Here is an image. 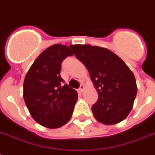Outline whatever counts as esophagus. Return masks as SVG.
I'll return each mask as SVG.
<instances>
[{
    "label": "esophagus",
    "instance_id": "34e87169",
    "mask_svg": "<svg viewBox=\"0 0 155 155\" xmlns=\"http://www.w3.org/2000/svg\"><path fill=\"white\" fill-rule=\"evenodd\" d=\"M84 85L83 84H81L80 85V88H79V92H84Z\"/></svg>",
    "mask_w": 155,
    "mask_h": 155
}]
</instances>
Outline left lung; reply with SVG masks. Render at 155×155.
I'll use <instances>...</instances> for the list:
<instances>
[{
    "mask_svg": "<svg viewBox=\"0 0 155 155\" xmlns=\"http://www.w3.org/2000/svg\"><path fill=\"white\" fill-rule=\"evenodd\" d=\"M75 57L89 71L98 93L92 107L95 118L104 125H115L132 110L137 87L134 75L125 62L110 50L91 45H70Z\"/></svg>",
    "mask_w": 155,
    "mask_h": 155,
    "instance_id": "1",
    "label": "left lung"
}]
</instances>
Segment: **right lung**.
<instances>
[{"label": "right lung", "instance_id": "obj_1", "mask_svg": "<svg viewBox=\"0 0 155 155\" xmlns=\"http://www.w3.org/2000/svg\"><path fill=\"white\" fill-rule=\"evenodd\" d=\"M70 48L54 44L42 51L26 73L23 98L34 120L49 129L62 127L71 117L78 94L63 84L61 63L72 55Z\"/></svg>", "mask_w": 155, "mask_h": 155}]
</instances>
